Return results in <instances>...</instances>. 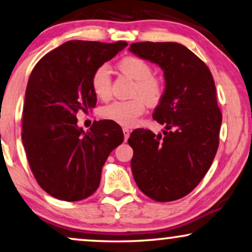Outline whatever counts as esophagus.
<instances>
[{
  "label": "esophagus",
  "instance_id": "esophagus-1",
  "mask_svg": "<svg viewBox=\"0 0 252 252\" xmlns=\"http://www.w3.org/2000/svg\"><path fill=\"white\" fill-rule=\"evenodd\" d=\"M123 133H124V138H125V141L128 140L129 134H130L129 129H127V128H123Z\"/></svg>",
  "mask_w": 252,
  "mask_h": 252
}]
</instances>
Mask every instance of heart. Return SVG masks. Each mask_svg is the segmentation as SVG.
<instances>
[{"label":"heart","mask_w":252,"mask_h":252,"mask_svg":"<svg viewBox=\"0 0 252 252\" xmlns=\"http://www.w3.org/2000/svg\"><path fill=\"white\" fill-rule=\"evenodd\" d=\"M119 70L135 82L132 100L115 101L105 105L101 110V117L124 127L136 125L138 117L145 111V101L149 104H157L165 94V85L153 76L150 63L138 57H126L118 63ZM91 87L99 99L107 101L111 97L112 83L110 69L107 64H101L93 71Z\"/></svg>","instance_id":"obj_1"}]
</instances>
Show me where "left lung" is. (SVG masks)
Listing matches in <instances>:
<instances>
[{
	"label": "left lung",
	"mask_w": 252,
	"mask_h": 252,
	"mask_svg": "<svg viewBox=\"0 0 252 252\" xmlns=\"http://www.w3.org/2000/svg\"><path fill=\"white\" fill-rule=\"evenodd\" d=\"M129 51L161 67L166 90L153 119L166 126L163 135L138 128L128 143L138 189L155 201L188 195L216 156L221 112L209 68L184 45L174 42H138Z\"/></svg>",
	"instance_id": "left-lung-1"
}]
</instances>
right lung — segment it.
Here are the masks:
<instances>
[{"label":"right lung","mask_w":252,"mask_h":252,"mask_svg":"<svg viewBox=\"0 0 252 252\" xmlns=\"http://www.w3.org/2000/svg\"><path fill=\"white\" fill-rule=\"evenodd\" d=\"M127 43L69 41L45 54L29 76L21 138L32 173L54 198L79 201L99 188L110 152L123 143L118 124L94 122L89 132L77 127V112L95 108L93 71Z\"/></svg>","instance_id":"add662e5"}]
</instances>
